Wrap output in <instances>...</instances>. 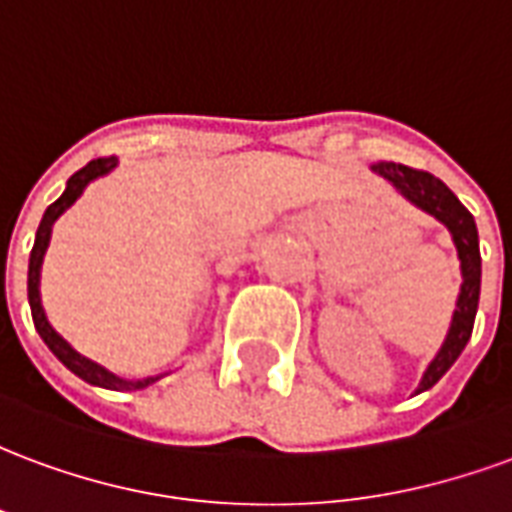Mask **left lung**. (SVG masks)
I'll return each instance as SVG.
<instances>
[{"instance_id":"obj_1","label":"left lung","mask_w":512,"mask_h":512,"mask_svg":"<svg viewBox=\"0 0 512 512\" xmlns=\"http://www.w3.org/2000/svg\"><path fill=\"white\" fill-rule=\"evenodd\" d=\"M373 172L389 180L411 205H417L419 211L439 219L450 230L452 244L458 249V260H461L463 282L458 301H455V312H452L450 332H447V340L441 343L439 354L433 356V362H430L425 376L419 381V395V392L430 389L455 365V359L461 356V351L469 343V337H472L477 301H480V274H483V268H480L477 224H474L472 213L463 208L461 200L439 178H433L430 172L406 167V164H395V161H378V164H373Z\"/></svg>"}]
</instances>
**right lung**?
Wrapping results in <instances>:
<instances>
[{
  "mask_svg": "<svg viewBox=\"0 0 512 512\" xmlns=\"http://www.w3.org/2000/svg\"><path fill=\"white\" fill-rule=\"evenodd\" d=\"M117 167V158H95L90 161L87 167H82L79 172H73L68 178V186L62 191V197L57 202H51L43 219H40L38 233H35V246H32V255H29V274H27V293H29V307H32V321H35V329L43 337V343L49 345V351L62 365L68 367L71 373L87 381L93 386H104V389H117V392H136V389H145V386L156 384L161 376H147V378H136V381H128V378H120L115 373H109L104 365H98L93 359L82 356L76 348H73L60 332H54V326L46 318L43 312V304H40V266H43V255L49 249V238H51V227L54 222L60 219L62 213L71 208L73 202L82 197V191L87 189V183H93L95 178H104L106 172H112Z\"/></svg>",
  "mask_w": 512,
  "mask_h": 512,
  "instance_id": "1",
  "label": "right lung"
}]
</instances>
